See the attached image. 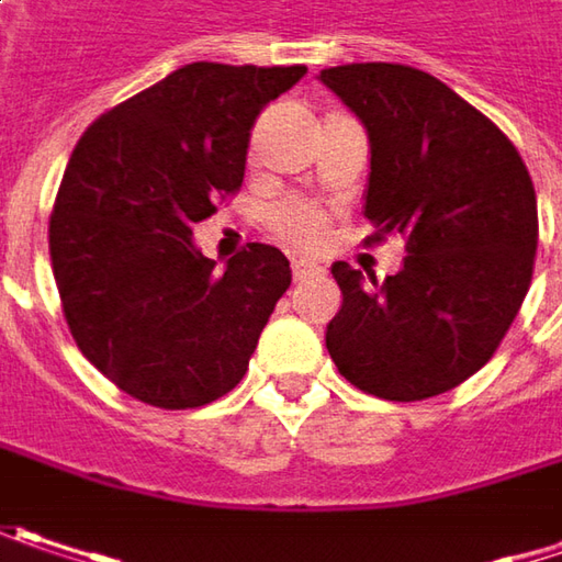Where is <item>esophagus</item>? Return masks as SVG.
<instances>
[{
    "label": "esophagus",
    "mask_w": 562,
    "mask_h": 562,
    "mask_svg": "<svg viewBox=\"0 0 562 562\" xmlns=\"http://www.w3.org/2000/svg\"><path fill=\"white\" fill-rule=\"evenodd\" d=\"M317 273H324V270H321L317 263H312V260H295V263H292V277H295V282L312 280Z\"/></svg>",
    "instance_id": "obj_1"
}]
</instances>
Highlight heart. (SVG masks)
Returning <instances> with one entry per match:
<instances>
[{"label":"heart","instance_id":"1","mask_svg":"<svg viewBox=\"0 0 562 562\" xmlns=\"http://www.w3.org/2000/svg\"><path fill=\"white\" fill-rule=\"evenodd\" d=\"M270 232L289 248L312 250L324 241L327 235V215L312 203H282L270 210Z\"/></svg>","mask_w":562,"mask_h":562}]
</instances>
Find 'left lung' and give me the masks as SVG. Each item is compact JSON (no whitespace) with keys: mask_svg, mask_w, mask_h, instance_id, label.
Wrapping results in <instances>:
<instances>
[{"mask_svg":"<svg viewBox=\"0 0 562 562\" xmlns=\"http://www.w3.org/2000/svg\"><path fill=\"white\" fill-rule=\"evenodd\" d=\"M372 149L366 218L404 238L401 273L337 260L327 324L340 375L384 401H426L480 372L521 308L538 250L535 183L509 136L436 76L401 63L321 69Z\"/></svg>","mask_w":562,"mask_h":562,"instance_id":"left-lung-1","label":"left lung"}]
</instances>
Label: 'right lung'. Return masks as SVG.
<instances>
[{"mask_svg":"<svg viewBox=\"0 0 562 562\" xmlns=\"http://www.w3.org/2000/svg\"><path fill=\"white\" fill-rule=\"evenodd\" d=\"M305 72L190 63L72 149L50 215L53 277L76 347L130 397L190 411L245 379L289 260L248 245L218 273L193 225L241 187L254 120Z\"/></svg>","mask_w":562,"mask_h":562,"instance_id":"1","label":"right lung"}]
</instances>
